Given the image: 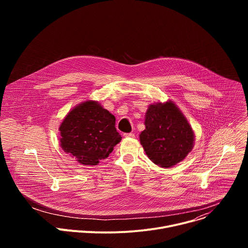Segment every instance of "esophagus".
Instances as JSON below:
<instances>
[{
  "label": "esophagus",
  "instance_id": "esophagus-1",
  "mask_svg": "<svg viewBox=\"0 0 248 248\" xmlns=\"http://www.w3.org/2000/svg\"><path fill=\"white\" fill-rule=\"evenodd\" d=\"M124 137H130V138H132V137H134V133H132V132L124 133Z\"/></svg>",
  "mask_w": 248,
  "mask_h": 248
}]
</instances>
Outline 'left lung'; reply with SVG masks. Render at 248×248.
I'll use <instances>...</instances> for the list:
<instances>
[{"label": "left lung", "mask_w": 248, "mask_h": 248, "mask_svg": "<svg viewBox=\"0 0 248 248\" xmlns=\"http://www.w3.org/2000/svg\"><path fill=\"white\" fill-rule=\"evenodd\" d=\"M140 143L148 158L162 168L182 162L192 150L194 132L186 118L172 101L150 105Z\"/></svg>", "instance_id": "obj_1"}]
</instances>
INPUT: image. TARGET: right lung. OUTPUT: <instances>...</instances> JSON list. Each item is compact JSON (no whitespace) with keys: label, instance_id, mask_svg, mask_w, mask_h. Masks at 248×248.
Listing matches in <instances>:
<instances>
[{"label":"right lung","instance_id":"1","mask_svg":"<svg viewBox=\"0 0 248 248\" xmlns=\"http://www.w3.org/2000/svg\"><path fill=\"white\" fill-rule=\"evenodd\" d=\"M115 125V116L100 103L82 102L68 112L59 127L61 147L78 163L95 166L122 140Z\"/></svg>","mask_w":248,"mask_h":248}]
</instances>
